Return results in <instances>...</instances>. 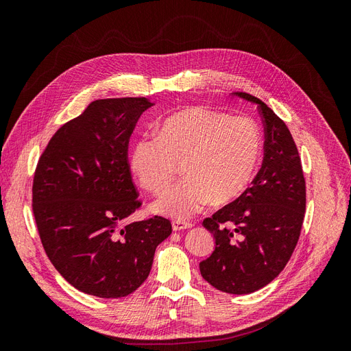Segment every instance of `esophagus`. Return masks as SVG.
Segmentation results:
<instances>
[{
	"label": "esophagus",
	"mask_w": 351,
	"mask_h": 351,
	"mask_svg": "<svg viewBox=\"0 0 351 351\" xmlns=\"http://www.w3.org/2000/svg\"><path fill=\"white\" fill-rule=\"evenodd\" d=\"M189 228H192V224H190V222L173 221V230L174 231H182V230H189Z\"/></svg>",
	"instance_id": "1"
}]
</instances>
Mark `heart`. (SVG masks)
<instances>
[{
    "instance_id": "heart-1",
    "label": "heart",
    "mask_w": 351,
    "mask_h": 351,
    "mask_svg": "<svg viewBox=\"0 0 351 351\" xmlns=\"http://www.w3.org/2000/svg\"><path fill=\"white\" fill-rule=\"evenodd\" d=\"M262 145L261 127L250 117L190 107L167 117L158 137L137 139L129 162L137 182L154 193L171 184L177 164H182L186 178L167 190L154 210L186 219L212 202L226 205L246 192L256 174Z\"/></svg>"
}]
</instances>
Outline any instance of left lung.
<instances>
[{
    "label": "left lung",
    "mask_w": 351,
    "mask_h": 351,
    "mask_svg": "<svg viewBox=\"0 0 351 351\" xmlns=\"http://www.w3.org/2000/svg\"><path fill=\"white\" fill-rule=\"evenodd\" d=\"M232 95L258 105L265 125L263 161L252 187L204 219L215 249L199 268L217 290L249 294L278 277L290 261L303 226L306 183L289 127L259 98Z\"/></svg>",
    "instance_id": "obj_1"
}]
</instances>
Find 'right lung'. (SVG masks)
<instances>
[{
	"label": "right lung",
	"instance_id": "1",
	"mask_svg": "<svg viewBox=\"0 0 351 351\" xmlns=\"http://www.w3.org/2000/svg\"><path fill=\"white\" fill-rule=\"evenodd\" d=\"M152 105L146 98L90 102L51 137L35 171L32 208L49 261L74 289L102 299L139 289L156 246L173 231L162 217L121 227L141 206L129 141Z\"/></svg>",
	"mask_w": 351,
	"mask_h": 351
}]
</instances>
